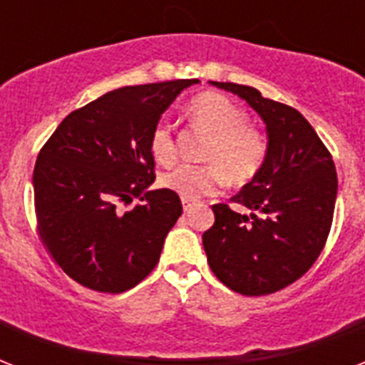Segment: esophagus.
<instances>
[{
	"mask_svg": "<svg viewBox=\"0 0 365 365\" xmlns=\"http://www.w3.org/2000/svg\"><path fill=\"white\" fill-rule=\"evenodd\" d=\"M182 205H183V210L189 212V210H191V208H193L195 202L191 199H182Z\"/></svg>",
	"mask_w": 365,
	"mask_h": 365,
	"instance_id": "34e87169",
	"label": "esophagus"
}]
</instances>
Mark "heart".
Masks as SVG:
<instances>
[{
    "instance_id": "heart-1",
    "label": "heart",
    "mask_w": 365,
    "mask_h": 365,
    "mask_svg": "<svg viewBox=\"0 0 365 365\" xmlns=\"http://www.w3.org/2000/svg\"><path fill=\"white\" fill-rule=\"evenodd\" d=\"M187 115L197 128L210 134L202 159L210 165H180L160 178V185L182 199L197 200L214 193L227 176L233 183L248 182L267 159L265 134L248 125L246 111L216 93L199 94L191 100ZM149 151L160 165L176 159V140L168 123H159L149 138Z\"/></svg>"
}]
</instances>
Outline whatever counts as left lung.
<instances>
[{
	"mask_svg": "<svg viewBox=\"0 0 365 365\" xmlns=\"http://www.w3.org/2000/svg\"><path fill=\"white\" fill-rule=\"evenodd\" d=\"M210 85L233 93L263 119L267 159L229 205H214L205 235L212 272L242 295H267L301 278L322 252L334 220L337 174L331 155L299 111L263 98L254 87Z\"/></svg>",
	"mask_w": 365,
	"mask_h": 365,
	"instance_id": "1",
	"label": "left lung"
}]
</instances>
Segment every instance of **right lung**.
<instances>
[{
  "instance_id": "1",
  "label": "right lung",
  "mask_w": 365,
  "mask_h": 365,
  "mask_svg": "<svg viewBox=\"0 0 365 365\" xmlns=\"http://www.w3.org/2000/svg\"><path fill=\"white\" fill-rule=\"evenodd\" d=\"M199 79L123 87L71 111L37 155V229L62 271L85 288L121 294L159 263L182 216L170 189H155L151 132L183 88ZM134 196L132 211L116 208Z\"/></svg>"
}]
</instances>
